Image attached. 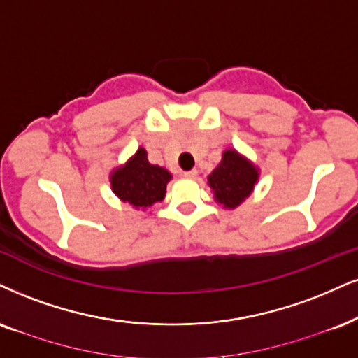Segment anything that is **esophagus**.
Here are the masks:
<instances>
[{"label": "esophagus", "mask_w": 358, "mask_h": 358, "mask_svg": "<svg viewBox=\"0 0 358 358\" xmlns=\"http://www.w3.org/2000/svg\"><path fill=\"white\" fill-rule=\"evenodd\" d=\"M182 176H184V178H189V179L196 178V176H197V169H191V171L182 172Z\"/></svg>", "instance_id": "1"}]
</instances>
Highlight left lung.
Segmentation results:
<instances>
[{"instance_id": "1", "label": "left lung", "mask_w": 358, "mask_h": 358, "mask_svg": "<svg viewBox=\"0 0 358 358\" xmlns=\"http://www.w3.org/2000/svg\"><path fill=\"white\" fill-rule=\"evenodd\" d=\"M257 180V167L241 156L236 149L224 151L222 161L207 178L215 202L222 204L226 209H236L241 206L254 191Z\"/></svg>"}]
</instances>
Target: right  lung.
Wrapping results in <instances>:
<instances>
[{"mask_svg":"<svg viewBox=\"0 0 358 358\" xmlns=\"http://www.w3.org/2000/svg\"><path fill=\"white\" fill-rule=\"evenodd\" d=\"M171 178L169 171L151 164L145 149L139 148L124 166L111 172L109 180L113 192L122 202L136 209H145L164 199L166 186Z\"/></svg>","mask_w":358,"mask_h":358,"instance_id":"1","label":"right lung"}]
</instances>
